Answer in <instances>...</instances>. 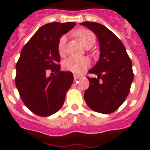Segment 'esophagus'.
I'll use <instances>...</instances> for the list:
<instances>
[{"mask_svg": "<svg viewBox=\"0 0 150 150\" xmlns=\"http://www.w3.org/2000/svg\"><path fill=\"white\" fill-rule=\"evenodd\" d=\"M74 79H79V78H81V76H80V75H78V74H74Z\"/></svg>", "mask_w": 150, "mask_h": 150, "instance_id": "1", "label": "esophagus"}]
</instances>
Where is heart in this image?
Listing matches in <instances>:
<instances>
[{
  "mask_svg": "<svg viewBox=\"0 0 150 150\" xmlns=\"http://www.w3.org/2000/svg\"><path fill=\"white\" fill-rule=\"evenodd\" d=\"M76 38L82 43V44L86 47H91L96 40V37L92 31L88 29H81L76 31ZM65 35H63L59 39L58 43V50L61 55H64L65 54V45H66ZM91 64V62L88 58H76V57H71L66 59L63 63V67L66 71L74 74H79L88 68Z\"/></svg>",
  "mask_w": 150,
  "mask_h": 150,
  "instance_id": "1",
  "label": "heart"
}]
</instances>
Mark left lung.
<instances>
[{"mask_svg":"<svg viewBox=\"0 0 150 150\" xmlns=\"http://www.w3.org/2000/svg\"><path fill=\"white\" fill-rule=\"evenodd\" d=\"M80 25L96 34L100 52L98 63L88 71L98 77H88L89 87L85 91L84 99L95 112L112 113L129 93L134 79L132 61L122 41L105 26L91 22Z\"/></svg>","mask_w":150,"mask_h":150,"instance_id":"left-lung-1","label":"left lung"}]
</instances>
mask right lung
I'll return each instance as SVG.
<instances>
[{
    "label": "right lung",
    "instance_id": "add662e5",
    "mask_svg": "<svg viewBox=\"0 0 150 150\" xmlns=\"http://www.w3.org/2000/svg\"><path fill=\"white\" fill-rule=\"evenodd\" d=\"M75 22H52L40 28L21 52L15 83L25 105L34 114L49 116L62 108L72 85L71 72L61 71L58 43ZM50 70L53 75L47 76Z\"/></svg>",
    "mask_w": 150,
    "mask_h": 150
}]
</instances>
